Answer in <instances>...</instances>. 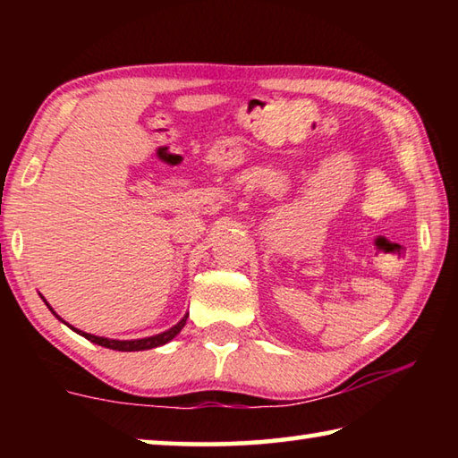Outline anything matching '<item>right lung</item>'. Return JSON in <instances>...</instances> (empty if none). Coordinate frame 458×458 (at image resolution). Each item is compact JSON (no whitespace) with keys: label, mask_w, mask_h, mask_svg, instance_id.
I'll return each mask as SVG.
<instances>
[{"label":"right lung","mask_w":458,"mask_h":458,"mask_svg":"<svg viewBox=\"0 0 458 458\" xmlns=\"http://www.w3.org/2000/svg\"><path fill=\"white\" fill-rule=\"evenodd\" d=\"M40 297H42V294H40ZM44 303H46V307H48L54 315H56V311H54V309L50 307L48 301L44 299ZM188 317H190V313H185L182 319L174 325L172 329H167L164 333H157V335H151V337H143V339H108V337H98V335H92V333H84L81 329L72 327V325H68L64 319H60V317H58V319L64 323V325H68V327H71L72 331L79 333V335L87 337L89 341H92V344H97V345L108 347V350H114V352H145V350H153V347L165 345L167 341H172L177 335V333L183 329V325H185V321H188Z\"/></svg>","instance_id":"right-lung-1"}]
</instances>
